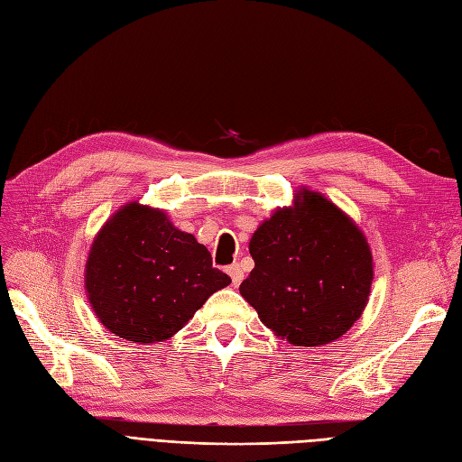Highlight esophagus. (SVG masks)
I'll list each match as a JSON object with an SVG mask.
<instances>
[{"mask_svg":"<svg viewBox=\"0 0 462 462\" xmlns=\"http://www.w3.org/2000/svg\"><path fill=\"white\" fill-rule=\"evenodd\" d=\"M227 273H229V277H231V281H233V284H235V286H236V284H241V282H243V279H245L243 267L238 265V263L229 265V267H227Z\"/></svg>","mask_w":462,"mask_h":462,"instance_id":"1","label":"esophagus"}]
</instances>
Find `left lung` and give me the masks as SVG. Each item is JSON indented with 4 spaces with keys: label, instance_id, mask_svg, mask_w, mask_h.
<instances>
[{
    "label": "left lung",
    "instance_id": "8db88e82",
    "mask_svg": "<svg viewBox=\"0 0 462 462\" xmlns=\"http://www.w3.org/2000/svg\"><path fill=\"white\" fill-rule=\"evenodd\" d=\"M254 269L241 294L260 321L294 346H323L359 319L373 284L361 229L321 193L301 189L250 238Z\"/></svg>",
    "mask_w": 462,
    "mask_h": 462
}]
</instances>
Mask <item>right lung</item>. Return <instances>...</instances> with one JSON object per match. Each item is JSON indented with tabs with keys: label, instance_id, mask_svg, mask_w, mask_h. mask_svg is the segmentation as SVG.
Masks as SVG:
<instances>
[{
	"label": "right lung",
	"instance_id": "1",
	"mask_svg": "<svg viewBox=\"0 0 462 462\" xmlns=\"http://www.w3.org/2000/svg\"><path fill=\"white\" fill-rule=\"evenodd\" d=\"M229 282L193 235L135 200L106 221L86 262L88 300L97 319L139 344L171 338Z\"/></svg>",
	"mask_w": 462,
	"mask_h": 462
}]
</instances>
